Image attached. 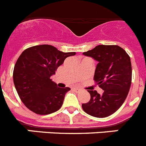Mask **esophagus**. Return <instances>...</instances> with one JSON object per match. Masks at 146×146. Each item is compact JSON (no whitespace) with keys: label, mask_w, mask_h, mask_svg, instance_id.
<instances>
[{"label":"esophagus","mask_w":146,"mask_h":146,"mask_svg":"<svg viewBox=\"0 0 146 146\" xmlns=\"http://www.w3.org/2000/svg\"><path fill=\"white\" fill-rule=\"evenodd\" d=\"M73 90H74V91H75V92H77V93L80 92V91H81L80 89V88H73Z\"/></svg>","instance_id":"obj_1"}]
</instances>
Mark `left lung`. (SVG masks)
I'll return each instance as SVG.
<instances>
[{
	"label": "left lung",
	"instance_id": "8db88e82",
	"mask_svg": "<svg viewBox=\"0 0 146 146\" xmlns=\"http://www.w3.org/2000/svg\"><path fill=\"white\" fill-rule=\"evenodd\" d=\"M83 55L98 61L94 80L104 92L88 90L91 99L82 108L90 115L105 118L119 109L128 95L131 83L130 57L118 45H98Z\"/></svg>",
	"mask_w": 146,
	"mask_h": 146
}]
</instances>
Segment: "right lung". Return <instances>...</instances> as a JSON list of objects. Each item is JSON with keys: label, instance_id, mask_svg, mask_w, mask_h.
I'll return each mask as SVG.
<instances>
[{"label": "right lung", "instance_id": "obj_1", "mask_svg": "<svg viewBox=\"0 0 146 146\" xmlns=\"http://www.w3.org/2000/svg\"><path fill=\"white\" fill-rule=\"evenodd\" d=\"M75 54L61 52L49 44L33 46L22 52L14 68L13 80L26 108L38 115L50 114L61 108L70 88L58 87L50 77L67 57Z\"/></svg>", "mask_w": 146, "mask_h": 146}]
</instances>
